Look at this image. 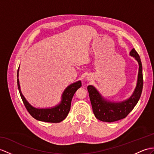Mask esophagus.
Instances as JSON below:
<instances>
[{"label": "esophagus", "mask_w": 154, "mask_h": 154, "mask_svg": "<svg viewBox=\"0 0 154 154\" xmlns=\"http://www.w3.org/2000/svg\"><path fill=\"white\" fill-rule=\"evenodd\" d=\"M87 80H89V78H87Z\"/></svg>", "instance_id": "obj_1"}]
</instances>
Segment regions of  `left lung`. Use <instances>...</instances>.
Instances as JSON below:
<instances>
[{"mask_svg":"<svg viewBox=\"0 0 154 154\" xmlns=\"http://www.w3.org/2000/svg\"><path fill=\"white\" fill-rule=\"evenodd\" d=\"M129 54L137 60L139 65V69H138L136 88L132 95L129 99L121 102H112L104 99L94 86H88L93 112L96 118L99 119L100 121L113 122L125 118L132 111L140 99L142 88H143V76H142L141 60L139 55L134 48L130 51Z\"/></svg>","mask_w":154,"mask_h":154,"instance_id":"1","label":"left lung"}]
</instances>
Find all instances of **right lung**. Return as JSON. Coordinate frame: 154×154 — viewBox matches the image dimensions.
<instances>
[{"mask_svg":"<svg viewBox=\"0 0 154 154\" xmlns=\"http://www.w3.org/2000/svg\"><path fill=\"white\" fill-rule=\"evenodd\" d=\"M17 87L24 105L29 113L38 121L50 123H59L65 119L70 110V104L75 92L82 86L81 81H78L69 85L63 93L61 100L57 105L49 108H36L30 104L22 94L19 82V69L17 70Z\"/></svg>","mask_w":154,"mask_h":154,"instance_id":"right-lung-1","label":"right lung"}]
</instances>
